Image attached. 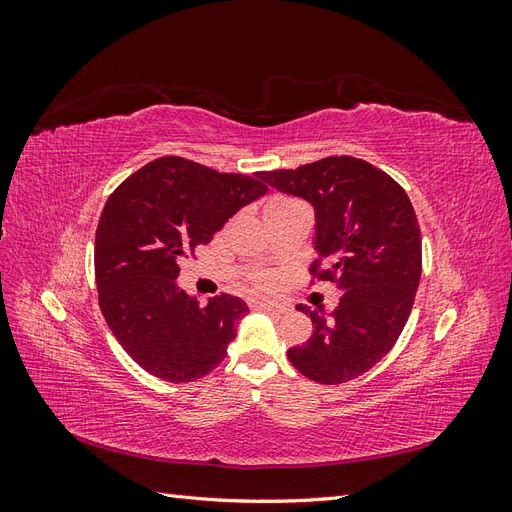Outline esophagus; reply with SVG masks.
Returning <instances> with one entry per match:
<instances>
[{"mask_svg": "<svg viewBox=\"0 0 512 512\" xmlns=\"http://www.w3.org/2000/svg\"><path fill=\"white\" fill-rule=\"evenodd\" d=\"M254 309H258V312H265V314H284L286 307L275 303V301H258L254 303Z\"/></svg>", "mask_w": 512, "mask_h": 512, "instance_id": "esophagus-1", "label": "esophagus"}]
</instances>
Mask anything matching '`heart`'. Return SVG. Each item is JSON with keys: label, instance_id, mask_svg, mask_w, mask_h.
Segmentation results:
<instances>
[{"label": "heart", "instance_id": "obj_1", "mask_svg": "<svg viewBox=\"0 0 512 512\" xmlns=\"http://www.w3.org/2000/svg\"><path fill=\"white\" fill-rule=\"evenodd\" d=\"M297 209H305V205L301 203V200L292 198V196H284V194H275V196L267 198L265 218H267V222H271L275 218H280V215H286V213L297 211ZM254 284L260 286V288H267V286H271V280H269L267 275L260 273V275L254 277Z\"/></svg>", "mask_w": 512, "mask_h": 512}]
</instances>
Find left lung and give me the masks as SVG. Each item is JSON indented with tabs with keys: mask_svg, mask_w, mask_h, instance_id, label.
Returning <instances> with one entry per match:
<instances>
[{
	"mask_svg": "<svg viewBox=\"0 0 512 512\" xmlns=\"http://www.w3.org/2000/svg\"><path fill=\"white\" fill-rule=\"evenodd\" d=\"M260 179L314 207L312 284L331 282L342 290L331 318L297 305L312 318L314 333L288 350V361L318 384L363 376L395 346L421 282V228L406 190L352 156L269 170Z\"/></svg>",
	"mask_w": 512,
	"mask_h": 512,
	"instance_id": "1",
	"label": "left lung"
}]
</instances>
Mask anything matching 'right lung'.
Returning a JSON list of instances; mask_svg holds the SVG:
<instances>
[{
    "label": "right lung",
    "mask_w": 512,
    "mask_h": 512,
    "mask_svg": "<svg viewBox=\"0 0 512 512\" xmlns=\"http://www.w3.org/2000/svg\"><path fill=\"white\" fill-rule=\"evenodd\" d=\"M262 194L260 173H218L166 156L108 196L96 230L98 301L121 348L151 376L192 382L224 361L250 309L230 294L200 307L175 282L179 262Z\"/></svg>",
    "instance_id": "obj_1"
}]
</instances>
